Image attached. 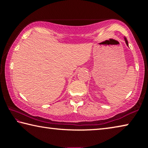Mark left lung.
<instances>
[{
	"label": "left lung",
	"instance_id": "left-lung-1",
	"mask_svg": "<svg viewBox=\"0 0 148 148\" xmlns=\"http://www.w3.org/2000/svg\"><path fill=\"white\" fill-rule=\"evenodd\" d=\"M123 38H124L125 42V44H126V45L129 47V45H128V42H127V38H125V37H123Z\"/></svg>",
	"mask_w": 148,
	"mask_h": 148
}]
</instances>
